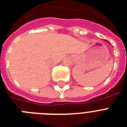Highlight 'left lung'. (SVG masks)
Instances as JSON below:
<instances>
[{
	"label": "left lung",
	"instance_id": "left-lung-1",
	"mask_svg": "<svg viewBox=\"0 0 127 127\" xmlns=\"http://www.w3.org/2000/svg\"><path fill=\"white\" fill-rule=\"evenodd\" d=\"M106 41H107V40H106Z\"/></svg>",
	"mask_w": 127,
	"mask_h": 127
}]
</instances>
